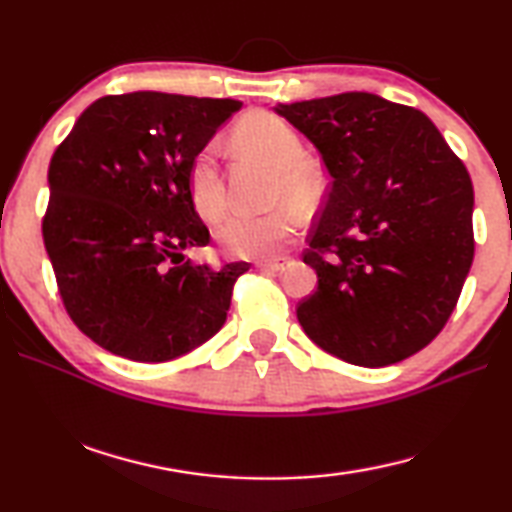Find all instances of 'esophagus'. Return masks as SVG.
<instances>
[{"label":"esophagus","mask_w":512,"mask_h":512,"mask_svg":"<svg viewBox=\"0 0 512 512\" xmlns=\"http://www.w3.org/2000/svg\"><path fill=\"white\" fill-rule=\"evenodd\" d=\"M291 264L289 257H275V259H257L255 266L262 268V271H284Z\"/></svg>","instance_id":"esophagus-1"}]
</instances>
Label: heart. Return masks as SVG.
I'll return each mask as SVG.
<instances>
[{
  "mask_svg": "<svg viewBox=\"0 0 512 512\" xmlns=\"http://www.w3.org/2000/svg\"><path fill=\"white\" fill-rule=\"evenodd\" d=\"M232 140L241 151L275 169L271 203L283 205L262 216H232L216 232V239L230 255L271 257L300 230V214L288 203L293 202L302 210L314 205L323 192V173L302 155L305 149L300 135L271 112H253L241 119L232 131ZM189 198L205 223L221 221L228 212V194L212 144L203 146L189 164Z\"/></svg>",
  "mask_w": 512,
  "mask_h": 512,
  "instance_id": "b5f03b06",
  "label": "heart"
}]
</instances>
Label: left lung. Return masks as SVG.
<instances>
[{"label":"left lung","instance_id":"1","mask_svg":"<svg viewBox=\"0 0 512 512\" xmlns=\"http://www.w3.org/2000/svg\"><path fill=\"white\" fill-rule=\"evenodd\" d=\"M332 189L302 259L318 287L298 320L320 348L381 368L436 339L474 259V189L424 112L368 92L282 103Z\"/></svg>","mask_w":512,"mask_h":512}]
</instances>
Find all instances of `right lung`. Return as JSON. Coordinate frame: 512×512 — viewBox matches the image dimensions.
Masks as SVG:
<instances>
[{
	"mask_svg": "<svg viewBox=\"0 0 512 512\" xmlns=\"http://www.w3.org/2000/svg\"><path fill=\"white\" fill-rule=\"evenodd\" d=\"M239 108L235 99L108 94L51 155L42 239L67 316L103 350L160 363L223 327L250 264L183 257L210 244L189 198V164Z\"/></svg>",
	"mask_w": 512,
	"mask_h": 512,
	"instance_id": "right-lung-1",
	"label": "right lung"
}]
</instances>
